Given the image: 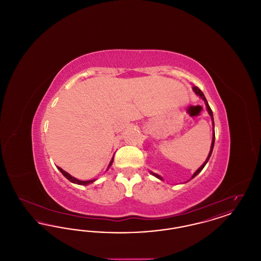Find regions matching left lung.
<instances>
[{"label": "left lung", "instance_id": "left-lung-1", "mask_svg": "<svg viewBox=\"0 0 261 261\" xmlns=\"http://www.w3.org/2000/svg\"><path fill=\"white\" fill-rule=\"evenodd\" d=\"M193 89H194V92L197 94V95H199V97L201 98V99H203L204 100V102H205V106H206V109H207V112H208V113H210V115L211 116V119H212V123H213V126H214V122H213V114H212V111H211V107H210V105H208V102H207V100H206V99H205V97H204V95H203V93L200 91V89H199V88L197 87V86H194L193 87ZM214 140H215V134L213 133V137H212V143H211V151H210V153H208V156H207V159H206V161L204 162V163L199 167V169L194 173V175L192 176V179L195 177V176H197L198 174L202 170V168L204 167V165L206 164V162H208V160H210V158H211V153H212V149H213V146H214ZM152 175H154L155 177H158L159 179H161V180H162V177L160 176V175H158V174H154V173H151Z\"/></svg>", "mask_w": 261, "mask_h": 261}]
</instances>
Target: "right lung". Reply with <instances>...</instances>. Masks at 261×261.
I'll list each match as a JSON object with an SVG mask.
<instances>
[{"mask_svg":"<svg viewBox=\"0 0 261 261\" xmlns=\"http://www.w3.org/2000/svg\"><path fill=\"white\" fill-rule=\"evenodd\" d=\"M112 162H113V159L112 160V162H110V164H109V168L111 167V165H112ZM58 168H59V170L63 174V176L65 177V178H67L70 182H72V183H75V184H78V185H88V184H90V183H93L95 180H89V181H80V180H78V179H76L74 177H72L70 174L67 173V172H65L64 170H62L61 167H59L58 166Z\"/></svg>","mask_w":261,"mask_h":261,"instance_id":"right-lung-1","label":"right lung"}]
</instances>
